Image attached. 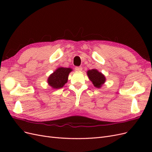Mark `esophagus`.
<instances>
[{
  "label": "esophagus",
  "mask_w": 152,
  "mask_h": 152,
  "mask_svg": "<svg viewBox=\"0 0 152 152\" xmlns=\"http://www.w3.org/2000/svg\"><path fill=\"white\" fill-rule=\"evenodd\" d=\"M75 70L77 72H80V71L82 70V66H77V67H75Z\"/></svg>",
  "instance_id": "34e87169"
}]
</instances>
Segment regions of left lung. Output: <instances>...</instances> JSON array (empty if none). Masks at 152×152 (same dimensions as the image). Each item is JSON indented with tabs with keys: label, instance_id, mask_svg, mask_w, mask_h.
Masks as SVG:
<instances>
[{
	"label": "left lung",
	"instance_id": "8db88e82",
	"mask_svg": "<svg viewBox=\"0 0 152 152\" xmlns=\"http://www.w3.org/2000/svg\"><path fill=\"white\" fill-rule=\"evenodd\" d=\"M87 75L96 88H101L106 82L105 76L96 69L89 70L87 72Z\"/></svg>",
	"mask_w": 152,
	"mask_h": 152
}]
</instances>
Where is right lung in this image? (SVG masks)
Wrapping results in <instances>:
<instances>
[{"label":"right lung","instance_id":"add662e5","mask_svg":"<svg viewBox=\"0 0 152 152\" xmlns=\"http://www.w3.org/2000/svg\"><path fill=\"white\" fill-rule=\"evenodd\" d=\"M72 70L71 68H58L49 76L48 79V85L54 89L62 88L68 82L69 73Z\"/></svg>","mask_w":152,"mask_h":152}]
</instances>
